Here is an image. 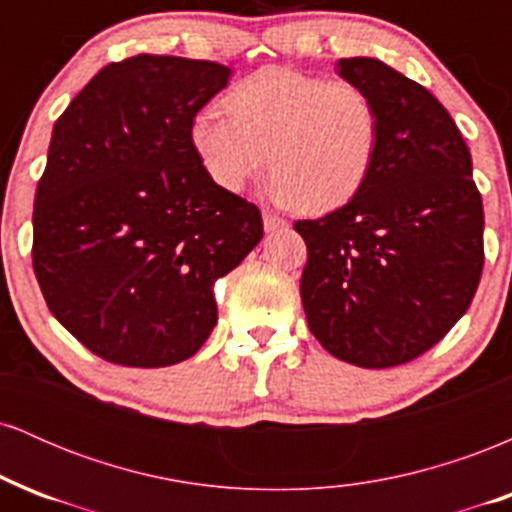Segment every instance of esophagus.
Returning <instances> with one entry per match:
<instances>
[{
  "instance_id": "1",
  "label": "esophagus",
  "mask_w": 512,
  "mask_h": 512,
  "mask_svg": "<svg viewBox=\"0 0 512 512\" xmlns=\"http://www.w3.org/2000/svg\"><path fill=\"white\" fill-rule=\"evenodd\" d=\"M262 223H264V231L267 233H274V231H279V228L286 226L284 219H279V216H272V214H264Z\"/></svg>"
}]
</instances>
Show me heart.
I'll return each instance as SVG.
<instances>
[{"label": "heart", "instance_id": "heart-1", "mask_svg": "<svg viewBox=\"0 0 512 512\" xmlns=\"http://www.w3.org/2000/svg\"><path fill=\"white\" fill-rule=\"evenodd\" d=\"M192 117L190 144L223 192L272 166L267 195L310 214L342 209L363 190L380 149V115L361 86L286 67L250 74Z\"/></svg>", "mask_w": 512, "mask_h": 512}]
</instances>
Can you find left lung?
<instances>
[{
    "label": "left lung",
    "mask_w": 512,
    "mask_h": 512,
    "mask_svg": "<svg viewBox=\"0 0 512 512\" xmlns=\"http://www.w3.org/2000/svg\"><path fill=\"white\" fill-rule=\"evenodd\" d=\"M373 98L380 149L342 209L296 221L308 245L301 301L339 361L390 368L438 344L467 313L484 267V207L448 110L375 57L337 62Z\"/></svg>",
    "instance_id": "left-lung-1"
}]
</instances>
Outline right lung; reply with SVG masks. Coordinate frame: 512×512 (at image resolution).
Here are the masks:
<instances>
[{"label": "right lung", "mask_w": 512, "mask_h": 512, "mask_svg": "<svg viewBox=\"0 0 512 512\" xmlns=\"http://www.w3.org/2000/svg\"><path fill=\"white\" fill-rule=\"evenodd\" d=\"M231 69L137 55L103 67L52 127L33 269L50 313L105 361L163 368L216 325L214 281L264 236L255 204L209 180L192 117Z\"/></svg>", "instance_id": "1"}]
</instances>
